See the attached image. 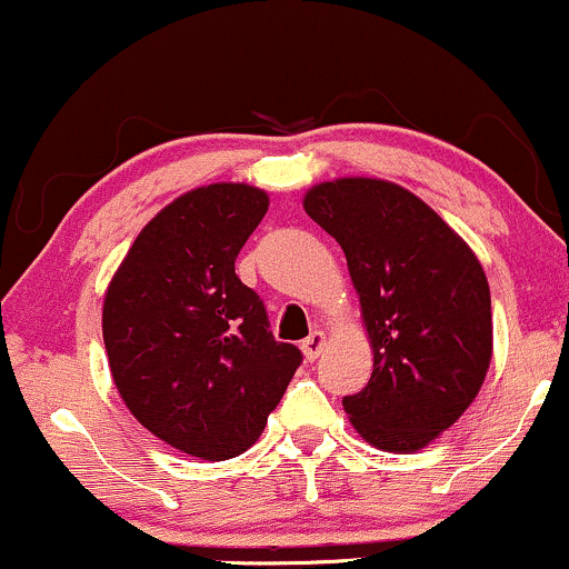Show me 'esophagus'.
<instances>
[{"label":"esophagus","mask_w":569,"mask_h":569,"mask_svg":"<svg viewBox=\"0 0 569 569\" xmlns=\"http://www.w3.org/2000/svg\"><path fill=\"white\" fill-rule=\"evenodd\" d=\"M323 345H326V335H323V331H312V335L307 337L305 342H302V352H305L307 361H316V358L321 356Z\"/></svg>","instance_id":"1"}]
</instances>
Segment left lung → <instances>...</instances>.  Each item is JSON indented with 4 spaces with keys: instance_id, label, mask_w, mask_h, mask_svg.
Returning <instances> with one entry per match:
<instances>
[{
    "instance_id": "1",
    "label": "left lung",
    "mask_w": 569,
    "mask_h": 569,
    "mask_svg": "<svg viewBox=\"0 0 569 569\" xmlns=\"http://www.w3.org/2000/svg\"><path fill=\"white\" fill-rule=\"evenodd\" d=\"M305 211L342 246L375 369L342 407L385 452H415L455 426L485 385L492 302L476 253L428 202L382 179H335Z\"/></svg>"
}]
</instances>
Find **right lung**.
<instances>
[{
    "label": "right lung",
    "mask_w": 569,
    "mask_h": 569,
    "mask_svg": "<svg viewBox=\"0 0 569 569\" xmlns=\"http://www.w3.org/2000/svg\"><path fill=\"white\" fill-rule=\"evenodd\" d=\"M267 206L248 184L181 194L139 232L103 297V345L130 415L200 460L243 455L302 363L234 276Z\"/></svg>",
    "instance_id": "add662e5"
}]
</instances>
